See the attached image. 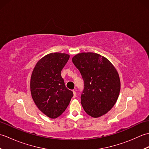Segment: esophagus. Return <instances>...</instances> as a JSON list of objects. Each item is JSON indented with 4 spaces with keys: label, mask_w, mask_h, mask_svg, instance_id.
Segmentation results:
<instances>
[{
    "label": "esophagus",
    "mask_w": 149,
    "mask_h": 149,
    "mask_svg": "<svg viewBox=\"0 0 149 149\" xmlns=\"http://www.w3.org/2000/svg\"><path fill=\"white\" fill-rule=\"evenodd\" d=\"M73 93H74V98H75V97H76V92H75V90H73Z\"/></svg>",
    "instance_id": "1"
}]
</instances>
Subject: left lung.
Here are the masks:
<instances>
[{
  "instance_id": "8db88e82",
  "label": "left lung",
  "mask_w": 149,
  "mask_h": 149,
  "mask_svg": "<svg viewBox=\"0 0 149 149\" xmlns=\"http://www.w3.org/2000/svg\"><path fill=\"white\" fill-rule=\"evenodd\" d=\"M72 62L84 81L81 102L85 112L94 118L105 115L119 95L120 81L116 70L108 59L93 52L78 54Z\"/></svg>"
}]
</instances>
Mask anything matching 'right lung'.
<instances>
[{"mask_svg":"<svg viewBox=\"0 0 149 149\" xmlns=\"http://www.w3.org/2000/svg\"><path fill=\"white\" fill-rule=\"evenodd\" d=\"M69 58L65 53L49 54L38 62L31 75L33 99L41 111L50 118L62 115L74 95L61 75Z\"/></svg>","mask_w":149,"mask_h":149,"instance_id":"right-lung-1","label":"right lung"}]
</instances>
